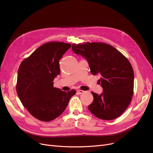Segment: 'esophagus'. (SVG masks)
<instances>
[{
	"instance_id": "obj_1",
	"label": "esophagus",
	"mask_w": 153,
	"mask_h": 153,
	"mask_svg": "<svg viewBox=\"0 0 153 153\" xmlns=\"http://www.w3.org/2000/svg\"><path fill=\"white\" fill-rule=\"evenodd\" d=\"M79 94H83L84 92V91H82V90H77V91Z\"/></svg>"
}]
</instances>
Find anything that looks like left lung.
Here are the masks:
<instances>
[{
    "label": "left lung",
    "instance_id": "left-lung-1",
    "mask_svg": "<svg viewBox=\"0 0 153 153\" xmlns=\"http://www.w3.org/2000/svg\"><path fill=\"white\" fill-rule=\"evenodd\" d=\"M73 52L84 58L92 75H100L103 92H92L88 108L97 118L111 120L121 115L132 99L134 72L126 57L112 46L103 43L72 45Z\"/></svg>",
    "mask_w": 153,
    "mask_h": 153
}]
</instances>
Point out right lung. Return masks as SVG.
<instances>
[{"label": "right lung", "instance_id": "right-lung-1", "mask_svg": "<svg viewBox=\"0 0 153 153\" xmlns=\"http://www.w3.org/2000/svg\"><path fill=\"white\" fill-rule=\"evenodd\" d=\"M71 46L62 42L45 43L24 59L19 68V98L29 113L41 121L58 117L76 93L53 87V80L60 74L59 59Z\"/></svg>", "mask_w": 153, "mask_h": 153}]
</instances>
